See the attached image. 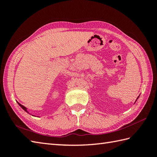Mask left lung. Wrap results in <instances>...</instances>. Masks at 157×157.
<instances>
[{
	"mask_svg": "<svg viewBox=\"0 0 157 157\" xmlns=\"http://www.w3.org/2000/svg\"><path fill=\"white\" fill-rule=\"evenodd\" d=\"M139 96H138V98H137V99H136V101H137V100H138V98H139ZM135 102H134V103H135Z\"/></svg>",
	"mask_w": 157,
	"mask_h": 157,
	"instance_id": "left-lung-1",
	"label": "left lung"
}]
</instances>
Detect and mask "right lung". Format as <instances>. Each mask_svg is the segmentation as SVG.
<instances>
[{"mask_svg": "<svg viewBox=\"0 0 157 157\" xmlns=\"http://www.w3.org/2000/svg\"><path fill=\"white\" fill-rule=\"evenodd\" d=\"M18 103V105L20 106H21V107L23 109V110H24V111L26 112V113H29V111H28V109L27 108H26V107H25V106H23L22 105H21V104H20V103H19V102H17ZM29 114H30V113H29ZM33 116H34V115H33ZM36 117V116H35Z\"/></svg>", "mask_w": 157, "mask_h": 157, "instance_id": "1", "label": "right lung"}]
</instances>
